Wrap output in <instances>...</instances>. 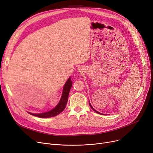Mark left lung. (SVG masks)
<instances>
[{
	"instance_id": "obj_1",
	"label": "left lung",
	"mask_w": 153,
	"mask_h": 153,
	"mask_svg": "<svg viewBox=\"0 0 153 153\" xmlns=\"http://www.w3.org/2000/svg\"><path fill=\"white\" fill-rule=\"evenodd\" d=\"M89 105H90V106H91V109H92V110H93V111H94V112H96V113H97V114H102V113H100V112H98V111H96V110H95V109H94V108H92V105H91V104H90V102H89Z\"/></svg>"
}]
</instances>
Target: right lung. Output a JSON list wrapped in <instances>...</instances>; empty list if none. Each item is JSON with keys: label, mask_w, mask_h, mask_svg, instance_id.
Returning <instances> with one entry per match:
<instances>
[{"label": "right lung", "mask_w": 153, "mask_h": 153, "mask_svg": "<svg viewBox=\"0 0 153 153\" xmlns=\"http://www.w3.org/2000/svg\"><path fill=\"white\" fill-rule=\"evenodd\" d=\"M72 83L71 81V79L69 77L64 86L62 94L60 99V101H59L58 104L54 109H52V110L48 112H44V113L34 114V113H30V112H29V113L31 115L37 116L39 117H41V118H48V117H54L60 114L61 112H62L64 110L66 105H67L68 101V96L69 94V91L72 87Z\"/></svg>", "instance_id": "right-lung-1"}]
</instances>
